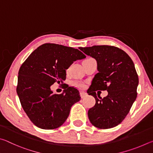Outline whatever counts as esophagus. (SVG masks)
<instances>
[{
    "instance_id": "esophagus-1",
    "label": "esophagus",
    "mask_w": 153,
    "mask_h": 153,
    "mask_svg": "<svg viewBox=\"0 0 153 153\" xmlns=\"http://www.w3.org/2000/svg\"><path fill=\"white\" fill-rule=\"evenodd\" d=\"M87 95H88V94H87L86 92H80V97H81L82 98H85L86 97H87Z\"/></svg>"
}]
</instances>
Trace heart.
<instances>
[{
	"label": "heart",
	"mask_w": 153,
	"mask_h": 153,
	"mask_svg": "<svg viewBox=\"0 0 153 153\" xmlns=\"http://www.w3.org/2000/svg\"><path fill=\"white\" fill-rule=\"evenodd\" d=\"M76 86L79 87V88H83V87H84V84H79V83H78V84H76Z\"/></svg>",
	"instance_id": "heart-1"
}]
</instances>
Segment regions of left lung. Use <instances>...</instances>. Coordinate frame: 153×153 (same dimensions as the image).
Wrapping results in <instances>:
<instances>
[{
  "label": "left lung",
  "mask_w": 153,
  "mask_h": 153,
  "mask_svg": "<svg viewBox=\"0 0 153 153\" xmlns=\"http://www.w3.org/2000/svg\"><path fill=\"white\" fill-rule=\"evenodd\" d=\"M79 49L97 62L98 72L87 90L96 100L95 105L88 112L89 120L98 128H114L122 122L136 99L138 76L134 64L125 51L115 46ZM97 90H107L108 95L98 99Z\"/></svg>",
  "instance_id": "1"
}]
</instances>
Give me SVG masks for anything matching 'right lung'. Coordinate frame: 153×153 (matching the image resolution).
<instances>
[{"label":"right lung","mask_w":153,"mask_h":153,"mask_svg":"<svg viewBox=\"0 0 153 153\" xmlns=\"http://www.w3.org/2000/svg\"><path fill=\"white\" fill-rule=\"evenodd\" d=\"M86 58L81 51L56 44L46 43L33 51L18 73L17 93L21 105L38 128L53 129L63 125L71 107L80 100L79 92L66 87L60 94L51 86L66 79V69L77 60Z\"/></svg>","instance_id":"obj_1"}]
</instances>
